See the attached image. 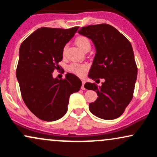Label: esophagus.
<instances>
[{"mask_svg": "<svg viewBox=\"0 0 157 157\" xmlns=\"http://www.w3.org/2000/svg\"><path fill=\"white\" fill-rule=\"evenodd\" d=\"M85 82H86V81L82 80V86H81V89H82V90L86 89H85V86H84V85H85Z\"/></svg>", "mask_w": 157, "mask_h": 157, "instance_id": "34e87169", "label": "esophagus"}]
</instances>
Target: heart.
I'll use <instances>...</instances> for the list:
<instances>
[{"label":"heart","mask_w":157,"mask_h":157,"mask_svg":"<svg viewBox=\"0 0 157 157\" xmlns=\"http://www.w3.org/2000/svg\"><path fill=\"white\" fill-rule=\"evenodd\" d=\"M75 44L82 51L86 52L91 48V41L87 37L83 35H80L75 39ZM67 46H65L63 50V53L65 55L66 52ZM88 69V66L86 64L77 63H72L68 66V70L71 73L75 74L77 76H82Z\"/></svg>","instance_id":"obj_1"}]
</instances>
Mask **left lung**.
I'll use <instances>...</instances> for the list:
<instances>
[{
	"label": "left lung",
	"mask_w": 157,
	"mask_h": 157,
	"mask_svg": "<svg viewBox=\"0 0 157 157\" xmlns=\"http://www.w3.org/2000/svg\"><path fill=\"white\" fill-rule=\"evenodd\" d=\"M80 35L93 41L96 48L89 77L102 86L86 82L85 88L95 91L98 98L89 103L94 115L113 120L123 113L134 95L137 66L129 40L117 29L106 23L82 27Z\"/></svg>",
	"instance_id": "1"
}]
</instances>
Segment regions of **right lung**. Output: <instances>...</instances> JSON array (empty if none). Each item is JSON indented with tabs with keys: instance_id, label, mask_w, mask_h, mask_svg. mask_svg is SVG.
I'll return each mask as SVG.
<instances>
[{
	"instance_id": "1",
	"label": "right lung",
	"mask_w": 157,
	"mask_h": 157,
	"mask_svg": "<svg viewBox=\"0 0 157 157\" xmlns=\"http://www.w3.org/2000/svg\"><path fill=\"white\" fill-rule=\"evenodd\" d=\"M78 26L63 29L41 27L21 44L16 69L21 96L28 109L44 121H55L66 114L69 97L77 92L82 82L67 73L64 79H54L60 67L64 46Z\"/></svg>"
}]
</instances>
